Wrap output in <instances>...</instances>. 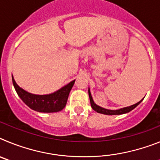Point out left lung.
<instances>
[{
    "instance_id": "1",
    "label": "left lung",
    "mask_w": 160,
    "mask_h": 160,
    "mask_svg": "<svg viewBox=\"0 0 160 160\" xmlns=\"http://www.w3.org/2000/svg\"><path fill=\"white\" fill-rule=\"evenodd\" d=\"M88 93H89V97H90V105H91V107L94 111H95L96 112L98 113H100V114H109V115H112V114H126V113H128L130 112L131 111H132L133 109L135 108L142 101L140 100V101L138 102L135 103L134 105L132 106H130V107H123V108H121V109H118V110H107V109L105 108H102V107H99V106L96 105L95 103H94V100L92 98V96H91V94H90V89L88 90Z\"/></svg>"
}]
</instances>
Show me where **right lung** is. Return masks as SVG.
Instances as JSON below:
<instances>
[{
	"instance_id": "obj_1",
	"label": "right lung",
	"mask_w": 160,
	"mask_h": 160,
	"mask_svg": "<svg viewBox=\"0 0 160 160\" xmlns=\"http://www.w3.org/2000/svg\"><path fill=\"white\" fill-rule=\"evenodd\" d=\"M12 84L21 99L32 110L38 112L52 113L62 111L66 105L68 97L75 80L70 82L53 94L38 95L25 91L18 86L12 76Z\"/></svg>"
}]
</instances>
